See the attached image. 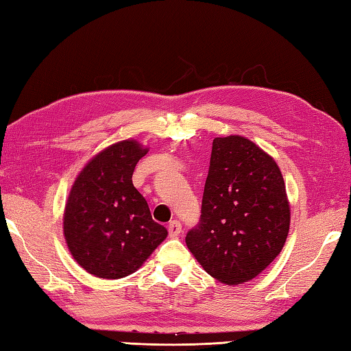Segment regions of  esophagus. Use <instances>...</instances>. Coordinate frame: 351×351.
<instances>
[{"label": "esophagus", "instance_id": "1", "mask_svg": "<svg viewBox=\"0 0 351 351\" xmlns=\"http://www.w3.org/2000/svg\"><path fill=\"white\" fill-rule=\"evenodd\" d=\"M167 229H169V235L175 238V237H180L181 230H182V226H181V223H180V221H178V220H173V221H170V223H169Z\"/></svg>", "mask_w": 351, "mask_h": 351}]
</instances>
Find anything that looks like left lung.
<instances>
[{
	"instance_id": "left-lung-1",
	"label": "left lung",
	"mask_w": 351,
	"mask_h": 351,
	"mask_svg": "<svg viewBox=\"0 0 351 351\" xmlns=\"http://www.w3.org/2000/svg\"><path fill=\"white\" fill-rule=\"evenodd\" d=\"M289 220L273 156L243 136L214 138L200 223L185 237L204 270L226 285L256 278L285 245Z\"/></svg>"
}]
</instances>
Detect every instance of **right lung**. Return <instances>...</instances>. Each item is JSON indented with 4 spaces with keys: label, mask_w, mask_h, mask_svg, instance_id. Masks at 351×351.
<instances>
[{
    "label": "right lung",
    "mask_w": 351,
    "mask_h": 351,
    "mask_svg": "<svg viewBox=\"0 0 351 351\" xmlns=\"http://www.w3.org/2000/svg\"><path fill=\"white\" fill-rule=\"evenodd\" d=\"M149 147L122 140L102 149L72 184L63 214V234L78 265L101 279L136 273L166 240L167 229L152 220L147 202L132 185V171Z\"/></svg>",
    "instance_id": "1"
}]
</instances>
